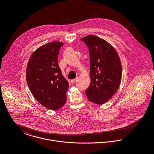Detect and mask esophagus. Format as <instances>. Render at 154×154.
<instances>
[{
	"label": "esophagus",
	"instance_id": "obj_1",
	"mask_svg": "<svg viewBox=\"0 0 154 154\" xmlns=\"http://www.w3.org/2000/svg\"><path fill=\"white\" fill-rule=\"evenodd\" d=\"M77 79H78V78H75V79H74L71 80V83H72V84H74V83L77 81Z\"/></svg>",
	"mask_w": 154,
	"mask_h": 154
}]
</instances>
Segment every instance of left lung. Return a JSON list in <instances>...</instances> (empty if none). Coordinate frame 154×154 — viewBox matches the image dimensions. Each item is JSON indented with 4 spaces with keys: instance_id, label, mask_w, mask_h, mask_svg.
<instances>
[{
    "instance_id": "1",
    "label": "left lung",
    "mask_w": 154,
    "mask_h": 154,
    "mask_svg": "<svg viewBox=\"0 0 154 154\" xmlns=\"http://www.w3.org/2000/svg\"><path fill=\"white\" fill-rule=\"evenodd\" d=\"M81 40L89 52L91 84L86 95L95 104H104L120 86L122 73L120 58L114 47L100 37L89 35Z\"/></svg>"
}]
</instances>
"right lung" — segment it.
Masks as SVG:
<instances>
[{
    "label": "right lung",
    "mask_w": 154,
    "mask_h": 154,
    "mask_svg": "<svg viewBox=\"0 0 154 154\" xmlns=\"http://www.w3.org/2000/svg\"><path fill=\"white\" fill-rule=\"evenodd\" d=\"M63 43L54 42L34 51L27 64L28 86L35 100L45 107L58 110L66 102L68 81L58 65L59 50Z\"/></svg>",
    "instance_id": "add662e5"
}]
</instances>
